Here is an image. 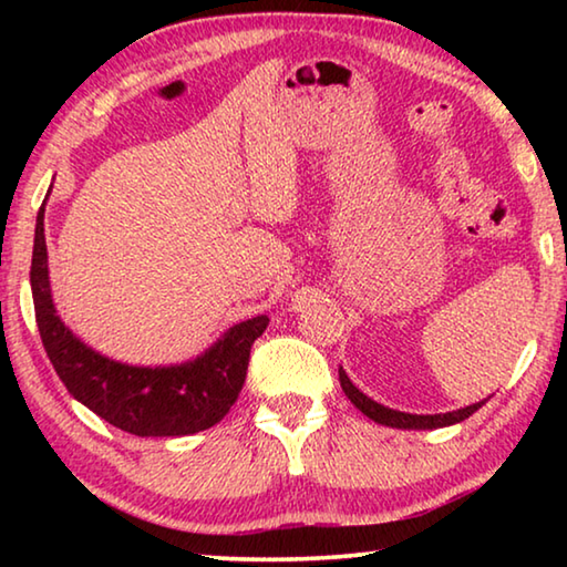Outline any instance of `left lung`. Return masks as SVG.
I'll return each mask as SVG.
<instances>
[{"mask_svg": "<svg viewBox=\"0 0 567 567\" xmlns=\"http://www.w3.org/2000/svg\"><path fill=\"white\" fill-rule=\"evenodd\" d=\"M340 385L344 390V395L352 402L354 408H358L362 415H368L370 420L380 422V425H388V427H398V430H433V427H447V425H455V422H463L465 417L473 415L475 410H480L485 405L483 402H475V405H467V408H460L453 412H440V415H412V412H400V410H392L380 405L368 395H362V392L352 385L348 372L340 368Z\"/></svg>", "mask_w": 567, "mask_h": 567, "instance_id": "left-lung-1", "label": "left lung"}]
</instances>
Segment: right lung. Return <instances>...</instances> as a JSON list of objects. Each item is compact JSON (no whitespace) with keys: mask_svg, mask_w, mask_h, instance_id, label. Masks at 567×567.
<instances>
[{"mask_svg":"<svg viewBox=\"0 0 567 567\" xmlns=\"http://www.w3.org/2000/svg\"><path fill=\"white\" fill-rule=\"evenodd\" d=\"M32 297L47 358L74 400L110 425L140 437H177L223 420L245 385L249 350L267 330V315L229 328L199 358L167 368H137L87 348L54 310L47 270L44 205L37 215Z\"/></svg>","mask_w":567,"mask_h":567,"instance_id":"add662e5","label":"right lung"}]
</instances>
